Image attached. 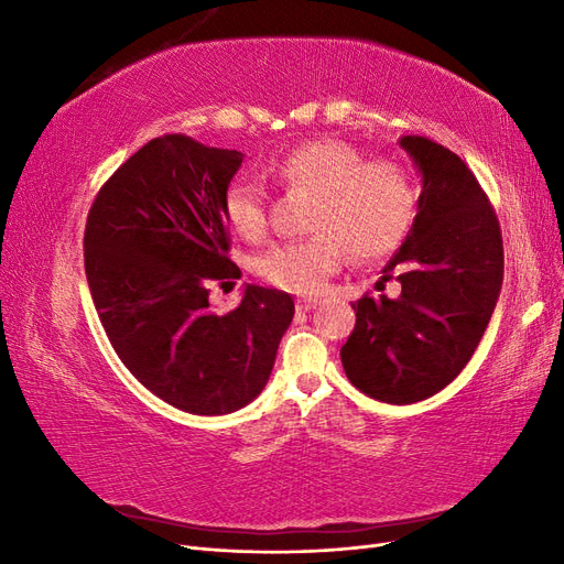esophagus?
Returning <instances> with one entry per match:
<instances>
[{
  "label": "esophagus",
  "mask_w": 564,
  "mask_h": 564,
  "mask_svg": "<svg viewBox=\"0 0 564 564\" xmlns=\"http://www.w3.org/2000/svg\"><path fill=\"white\" fill-rule=\"evenodd\" d=\"M311 308H315V299H299L296 301V311L299 313H308Z\"/></svg>",
  "instance_id": "obj_1"
}]
</instances>
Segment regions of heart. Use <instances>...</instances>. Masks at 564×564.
<instances>
[{
  "label": "heart",
  "instance_id": "heart-1",
  "mask_svg": "<svg viewBox=\"0 0 564 564\" xmlns=\"http://www.w3.org/2000/svg\"><path fill=\"white\" fill-rule=\"evenodd\" d=\"M280 185L313 195L301 242H280L256 253V278L292 294H315L340 268L344 253L369 263L395 251L416 216V185L395 160H365L336 139H313L289 148L268 166ZM224 216L245 240L265 232V199L256 183L237 178L224 193Z\"/></svg>",
  "mask_w": 564,
  "mask_h": 564
}]
</instances>
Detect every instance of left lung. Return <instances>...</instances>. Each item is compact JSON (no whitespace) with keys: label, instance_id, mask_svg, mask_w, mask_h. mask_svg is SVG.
<instances>
[{"label":"left lung","instance_id":"8db88e82","mask_svg":"<svg viewBox=\"0 0 564 564\" xmlns=\"http://www.w3.org/2000/svg\"><path fill=\"white\" fill-rule=\"evenodd\" d=\"M400 148L421 172L419 209L381 282L398 299L362 296L340 348L346 377L365 395L412 404L449 386L487 329L503 282L499 218L466 162L423 135Z\"/></svg>","mask_w":564,"mask_h":564}]
</instances>
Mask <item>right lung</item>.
Instances as JSON below:
<instances>
[{"label": "right lung", "instance_id": "obj_1", "mask_svg": "<svg viewBox=\"0 0 564 564\" xmlns=\"http://www.w3.org/2000/svg\"><path fill=\"white\" fill-rule=\"evenodd\" d=\"M245 155L191 135L152 139L100 187L84 270L119 360L152 395L197 416L230 414L265 388L294 301L247 284L230 313L209 284L240 278L224 193Z\"/></svg>", "mask_w": 564, "mask_h": 564}]
</instances>
